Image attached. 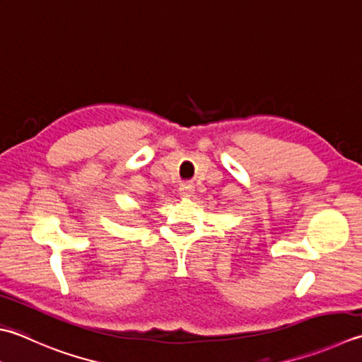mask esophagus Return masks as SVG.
Wrapping results in <instances>:
<instances>
[{
  "label": "esophagus",
  "mask_w": 362,
  "mask_h": 362,
  "mask_svg": "<svg viewBox=\"0 0 362 362\" xmlns=\"http://www.w3.org/2000/svg\"><path fill=\"white\" fill-rule=\"evenodd\" d=\"M194 193V185L191 182H183L180 185V196L182 197H191Z\"/></svg>",
  "instance_id": "esophagus-1"
}]
</instances>
